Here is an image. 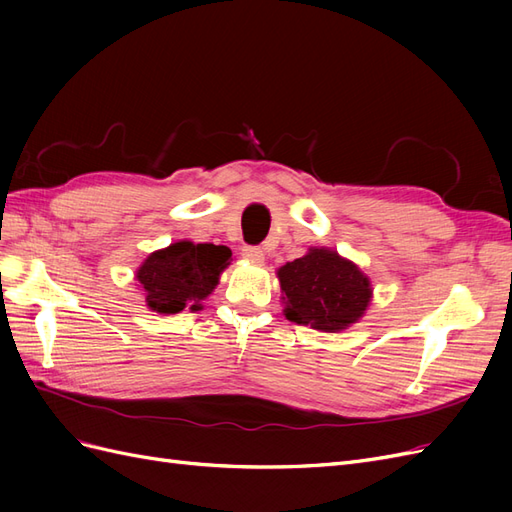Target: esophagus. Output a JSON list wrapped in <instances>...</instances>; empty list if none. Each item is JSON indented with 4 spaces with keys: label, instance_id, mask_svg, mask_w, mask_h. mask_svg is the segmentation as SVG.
Here are the masks:
<instances>
[{
    "label": "esophagus",
    "instance_id": "obj_1",
    "mask_svg": "<svg viewBox=\"0 0 512 512\" xmlns=\"http://www.w3.org/2000/svg\"><path fill=\"white\" fill-rule=\"evenodd\" d=\"M243 258L252 262H262L265 260V250H262V247H243Z\"/></svg>",
    "mask_w": 512,
    "mask_h": 512
}]
</instances>
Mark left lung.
<instances>
[{"mask_svg":"<svg viewBox=\"0 0 512 512\" xmlns=\"http://www.w3.org/2000/svg\"><path fill=\"white\" fill-rule=\"evenodd\" d=\"M284 316L322 333H339L359 322L374 299L369 277L331 247H309L307 254L277 269Z\"/></svg>","mask_w":512,"mask_h":512,"instance_id":"left-lung-1","label":"left lung"}]
</instances>
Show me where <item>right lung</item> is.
<instances>
[{"instance_id": "1", "label": "right lung", "mask_w": 512, "mask_h": 512, "mask_svg": "<svg viewBox=\"0 0 512 512\" xmlns=\"http://www.w3.org/2000/svg\"><path fill=\"white\" fill-rule=\"evenodd\" d=\"M230 260L232 252L226 245L181 239L151 252L136 269L134 280L149 312L160 316L179 314L183 309L198 312L220 284Z\"/></svg>"}]
</instances>
